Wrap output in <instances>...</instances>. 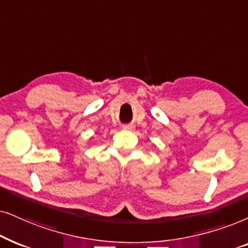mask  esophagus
<instances>
[{
  "label": "esophagus",
  "mask_w": 248,
  "mask_h": 248,
  "mask_svg": "<svg viewBox=\"0 0 248 248\" xmlns=\"http://www.w3.org/2000/svg\"><path fill=\"white\" fill-rule=\"evenodd\" d=\"M134 126H133V124H124V130H134Z\"/></svg>",
  "instance_id": "34e87169"
}]
</instances>
